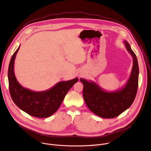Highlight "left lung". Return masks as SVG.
Listing matches in <instances>:
<instances>
[{
    "mask_svg": "<svg viewBox=\"0 0 151 151\" xmlns=\"http://www.w3.org/2000/svg\"><path fill=\"white\" fill-rule=\"evenodd\" d=\"M124 44L133 58V67L126 85L116 91L108 92L93 81L81 78L83 84V97L88 109L104 118H113L130 107L135 98L138 84V60L127 41Z\"/></svg>",
    "mask_w": 151,
    "mask_h": 151,
    "instance_id": "1",
    "label": "left lung"
}]
</instances>
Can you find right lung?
I'll list each match as a JSON object with an SVG mask.
<instances>
[{
    "label": "right lung",
    "instance_id": "1",
    "mask_svg": "<svg viewBox=\"0 0 151 151\" xmlns=\"http://www.w3.org/2000/svg\"><path fill=\"white\" fill-rule=\"evenodd\" d=\"M20 45L10 60L8 78L11 97L15 104L28 115L37 118H47L55 113L61 106L68 90L78 82L76 78L60 81L53 87L42 92H35L19 83L14 72V64Z\"/></svg>",
    "mask_w": 151,
    "mask_h": 151
}]
</instances>
